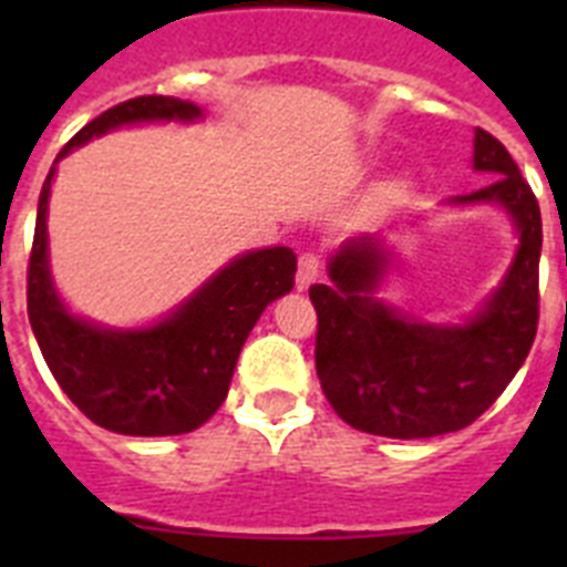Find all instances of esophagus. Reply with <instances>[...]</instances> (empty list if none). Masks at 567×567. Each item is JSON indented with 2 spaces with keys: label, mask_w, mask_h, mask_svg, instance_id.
Segmentation results:
<instances>
[{
  "label": "esophagus",
  "mask_w": 567,
  "mask_h": 567,
  "mask_svg": "<svg viewBox=\"0 0 567 567\" xmlns=\"http://www.w3.org/2000/svg\"><path fill=\"white\" fill-rule=\"evenodd\" d=\"M320 275V260L318 255L307 252L300 255L298 258V272H295V287H298V292H303V289H309L318 280Z\"/></svg>",
  "instance_id": "esophagus-1"
}]
</instances>
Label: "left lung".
<instances>
[{
    "label": "left lung",
    "instance_id": "1",
    "mask_svg": "<svg viewBox=\"0 0 567 567\" xmlns=\"http://www.w3.org/2000/svg\"><path fill=\"white\" fill-rule=\"evenodd\" d=\"M471 162L494 182L445 204L505 209L517 252L499 287L468 318L429 323L380 298L400 258L380 235L343 240L329 255V284L309 289L318 312L320 389L358 432L394 440L460 432L505 392L528 358L539 320V204L508 150L480 127Z\"/></svg>",
    "mask_w": 567,
    "mask_h": 567
}]
</instances>
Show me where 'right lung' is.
Returning a JSON list of instances; mask_svg holds the SVG:
<instances>
[{
  "label": "right lung",
  "instance_id": "right-lung-1",
  "mask_svg": "<svg viewBox=\"0 0 567 567\" xmlns=\"http://www.w3.org/2000/svg\"><path fill=\"white\" fill-rule=\"evenodd\" d=\"M198 118H204L198 104L173 96L115 104L64 144L39 195L28 267L30 329L62 392L93 423L115 434L169 437L207 423L227 398L240 346L260 312L295 287V252L269 247L233 258L150 327H102L70 312L59 295L48 255V202L56 164L110 130Z\"/></svg>",
  "mask_w": 567,
  "mask_h": 567
}]
</instances>
